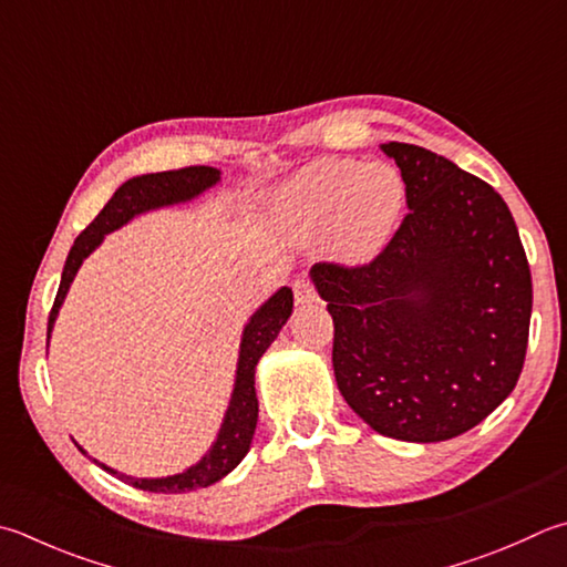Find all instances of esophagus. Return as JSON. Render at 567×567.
Segmentation results:
<instances>
[{"instance_id": "34e87169", "label": "esophagus", "mask_w": 567, "mask_h": 567, "mask_svg": "<svg viewBox=\"0 0 567 567\" xmlns=\"http://www.w3.org/2000/svg\"><path fill=\"white\" fill-rule=\"evenodd\" d=\"M293 298H296V303H316L318 301V291H316V286L308 281V279H296V284H293Z\"/></svg>"}]
</instances>
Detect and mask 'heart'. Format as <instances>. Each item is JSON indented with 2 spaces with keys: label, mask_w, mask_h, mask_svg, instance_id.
I'll use <instances>...</instances> for the list:
<instances>
[{
  "label": "heart",
  "mask_w": 567,
  "mask_h": 567,
  "mask_svg": "<svg viewBox=\"0 0 567 567\" xmlns=\"http://www.w3.org/2000/svg\"><path fill=\"white\" fill-rule=\"evenodd\" d=\"M281 217L301 234L333 227L336 244L350 259L375 254L404 207V179L384 163L320 159L288 183L279 199Z\"/></svg>",
  "instance_id": "1"
}]
</instances>
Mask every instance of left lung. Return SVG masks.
<instances>
[{"instance_id": "8db88e82", "label": "left lung", "mask_w": 567, "mask_h": 567, "mask_svg": "<svg viewBox=\"0 0 567 567\" xmlns=\"http://www.w3.org/2000/svg\"><path fill=\"white\" fill-rule=\"evenodd\" d=\"M408 207L368 264L311 269L333 316L338 390L372 430L444 442L504 402L528 348L533 286L506 202L452 159L384 143Z\"/></svg>"}]
</instances>
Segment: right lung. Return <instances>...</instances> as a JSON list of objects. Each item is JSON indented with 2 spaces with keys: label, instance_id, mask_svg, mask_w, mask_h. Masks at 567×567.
I'll return each mask as SVG.
<instances>
[{
  "label": "right lung",
  "instance_id": "1",
  "mask_svg": "<svg viewBox=\"0 0 567 567\" xmlns=\"http://www.w3.org/2000/svg\"><path fill=\"white\" fill-rule=\"evenodd\" d=\"M215 183H219V169L207 167V165H192V167L167 169V173L133 177L127 179L123 187H117L109 205L101 209V215L79 234L76 241H73L66 266H63V274H61L59 293L53 298V306L49 313V333L53 328V320H56L63 298H66L73 276L79 271V266L83 264L85 256L99 247L105 234L123 227L127 219H133L145 209L175 205V202L197 197L199 192H205ZM291 311H293L291 288H281L279 293H274L269 301H266L259 311L251 316L247 328H244L237 384H234L227 416H224V424L215 446H212V450L202 456L195 466H189L187 472L167 476V478H133V476L117 474L113 468L101 464L105 472L115 474L117 478H123L125 484H131L135 488L153 491V494H185V491L212 486L215 482H219V478L227 476L231 468L247 456L254 440L256 420H259V400H256V390H254L256 362H259L266 348H269L276 340V336H279V330L284 328Z\"/></svg>",
  "mask_w": 567,
  "mask_h": 567
}]
</instances>
